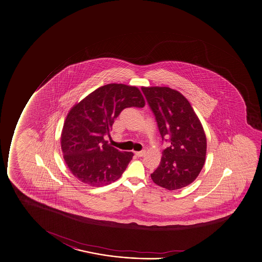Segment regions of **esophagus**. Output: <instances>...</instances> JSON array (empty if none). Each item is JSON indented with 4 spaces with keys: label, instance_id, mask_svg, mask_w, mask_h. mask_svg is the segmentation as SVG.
<instances>
[{
    "label": "esophagus",
    "instance_id": "obj_1",
    "mask_svg": "<svg viewBox=\"0 0 262 262\" xmlns=\"http://www.w3.org/2000/svg\"><path fill=\"white\" fill-rule=\"evenodd\" d=\"M145 150H141V151H135V154L138 157H144L145 155Z\"/></svg>",
    "mask_w": 262,
    "mask_h": 262
}]
</instances>
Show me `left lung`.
<instances>
[{"mask_svg":"<svg viewBox=\"0 0 262 262\" xmlns=\"http://www.w3.org/2000/svg\"><path fill=\"white\" fill-rule=\"evenodd\" d=\"M141 90L155 115L162 140L171 143L163 150L159 167L150 174L151 180L170 191L187 186L199 176L206 160V138L202 124L179 91L168 87Z\"/></svg>","mask_w":262,"mask_h":262,"instance_id":"1","label":"left lung"}]
</instances>
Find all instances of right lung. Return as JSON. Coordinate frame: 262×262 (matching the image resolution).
Wrapping results in <instances>:
<instances>
[{
  "instance_id": "right-lung-1",
  "label": "right lung",
  "mask_w": 262,
  "mask_h": 262,
  "mask_svg": "<svg viewBox=\"0 0 262 262\" xmlns=\"http://www.w3.org/2000/svg\"><path fill=\"white\" fill-rule=\"evenodd\" d=\"M144 104L135 86L109 83L71 108L62 128L61 147L69 170L77 180L100 187L122 176L133 153L111 146L103 136L109 134L123 110Z\"/></svg>"
}]
</instances>
